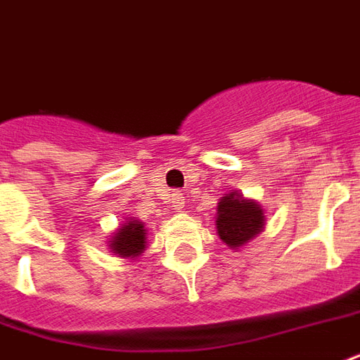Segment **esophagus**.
Here are the masks:
<instances>
[{"mask_svg": "<svg viewBox=\"0 0 360 360\" xmlns=\"http://www.w3.org/2000/svg\"><path fill=\"white\" fill-rule=\"evenodd\" d=\"M172 204H174L175 210H183L185 207V196H183V192H174L172 194Z\"/></svg>", "mask_w": 360, "mask_h": 360, "instance_id": "esophagus-1", "label": "esophagus"}]
</instances>
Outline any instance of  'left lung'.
<instances>
[{
  "mask_svg": "<svg viewBox=\"0 0 360 360\" xmlns=\"http://www.w3.org/2000/svg\"><path fill=\"white\" fill-rule=\"evenodd\" d=\"M217 234L230 247L240 249L264 230V211L255 200L238 192L224 194L217 205Z\"/></svg>",
  "mask_w": 360,
  "mask_h": 360,
  "instance_id": "1",
  "label": "left lung"
}]
</instances>
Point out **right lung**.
Masks as SVG:
<instances>
[{
    "label": "right lung",
    "mask_w": 360,
    "mask_h": 360,
    "mask_svg": "<svg viewBox=\"0 0 360 360\" xmlns=\"http://www.w3.org/2000/svg\"><path fill=\"white\" fill-rule=\"evenodd\" d=\"M145 234H147V230H145L143 223L130 219L115 232L109 247L115 255H119L122 259H136L145 251V243H147Z\"/></svg>",
    "instance_id": "right-lung-1"
}]
</instances>
